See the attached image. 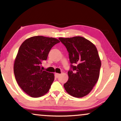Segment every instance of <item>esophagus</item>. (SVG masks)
Wrapping results in <instances>:
<instances>
[{
  "instance_id": "obj_1",
  "label": "esophagus",
  "mask_w": 121,
  "mask_h": 121,
  "mask_svg": "<svg viewBox=\"0 0 121 121\" xmlns=\"http://www.w3.org/2000/svg\"><path fill=\"white\" fill-rule=\"evenodd\" d=\"M60 74H58V73H55V74H54V75H55V77L56 78H58L59 76H60Z\"/></svg>"
}]
</instances>
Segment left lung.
<instances>
[{"label": "left lung", "mask_w": 121, "mask_h": 121, "mask_svg": "<svg viewBox=\"0 0 121 121\" xmlns=\"http://www.w3.org/2000/svg\"><path fill=\"white\" fill-rule=\"evenodd\" d=\"M59 39L69 53L72 70L68 72L69 78L64 89L72 96H85L93 89L100 75L101 62L96 47L81 36Z\"/></svg>", "instance_id": "1"}]
</instances>
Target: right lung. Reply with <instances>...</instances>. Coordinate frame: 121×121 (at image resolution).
<instances>
[{
    "label": "right lung",
    "instance_id": "1",
    "mask_svg": "<svg viewBox=\"0 0 121 121\" xmlns=\"http://www.w3.org/2000/svg\"><path fill=\"white\" fill-rule=\"evenodd\" d=\"M59 42L55 38L37 36L26 39L20 47L14 61V75L18 85L30 96H42L50 89L54 74L42 70L41 65Z\"/></svg>",
    "mask_w": 121,
    "mask_h": 121
}]
</instances>
